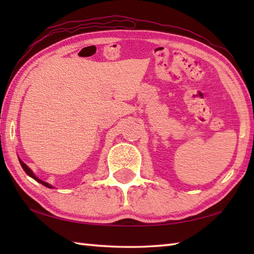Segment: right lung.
<instances>
[{"mask_svg":"<svg viewBox=\"0 0 254 254\" xmlns=\"http://www.w3.org/2000/svg\"><path fill=\"white\" fill-rule=\"evenodd\" d=\"M19 161H20V165H21V167H22V168H23V170L25 171V174H27V175L29 176V177H31V178H33L34 180H36V182H38V183H40L41 185H44V186H45V187H48V188H54V186H53V185H50V184H48V183H46V182H44V180H41V179H39V178H38V177H37V176L33 174V171H32L31 169H30V168H29V167H28L27 165H25V163H24V162H23L22 160H21V159H20V158H19Z\"/></svg>","mask_w":254,"mask_h":254,"instance_id":"right-lung-1","label":"right lung"}]
</instances>
